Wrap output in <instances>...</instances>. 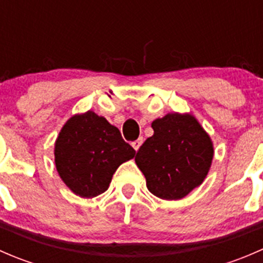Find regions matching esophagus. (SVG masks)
<instances>
[{
	"label": "esophagus",
	"instance_id": "obj_1",
	"mask_svg": "<svg viewBox=\"0 0 263 263\" xmlns=\"http://www.w3.org/2000/svg\"><path fill=\"white\" fill-rule=\"evenodd\" d=\"M142 142H144V139H142V137H139V139L135 140V141L132 142V146H134L135 150L137 151V150H139V148H140V146H141Z\"/></svg>",
	"mask_w": 263,
	"mask_h": 263
}]
</instances>
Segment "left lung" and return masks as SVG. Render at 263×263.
<instances>
[{
    "mask_svg": "<svg viewBox=\"0 0 263 263\" xmlns=\"http://www.w3.org/2000/svg\"><path fill=\"white\" fill-rule=\"evenodd\" d=\"M154 135L136 154L146 187L163 200H179L206 178L214 156L209 135L191 115L169 113L151 123Z\"/></svg>",
    "mask_w": 263,
    "mask_h": 263,
    "instance_id": "8db88e82",
    "label": "left lung"
}]
</instances>
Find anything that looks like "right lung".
<instances>
[{
    "mask_svg": "<svg viewBox=\"0 0 263 263\" xmlns=\"http://www.w3.org/2000/svg\"><path fill=\"white\" fill-rule=\"evenodd\" d=\"M136 154L117 127L94 112L73 116L61 129L54 146L58 174L80 197L105 192L119 165Z\"/></svg>",
    "mask_w": 263,
    "mask_h": 263,
    "instance_id": "obj_1",
    "label": "right lung"
}]
</instances>
